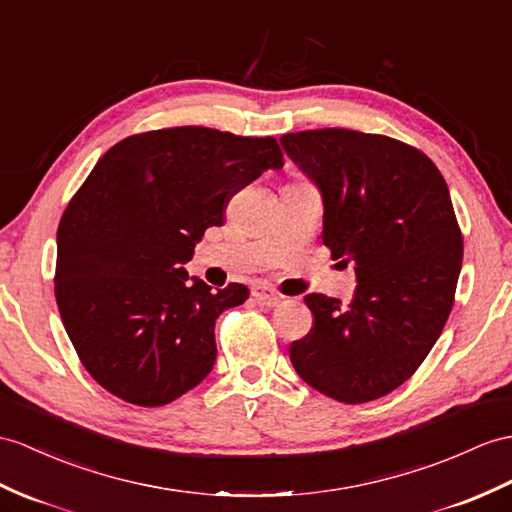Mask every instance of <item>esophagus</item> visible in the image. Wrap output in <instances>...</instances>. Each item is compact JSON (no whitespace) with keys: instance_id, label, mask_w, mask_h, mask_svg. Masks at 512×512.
<instances>
[{"instance_id":"34e87169","label":"esophagus","mask_w":512,"mask_h":512,"mask_svg":"<svg viewBox=\"0 0 512 512\" xmlns=\"http://www.w3.org/2000/svg\"><path fill=\"white\" fill-rule=\"evenodd\" d=\"M252 297L256 299L258 304H267V306L278 304V299H280L278 291H273L271 286H267V284H258V286H254V289H252Z\"/></svg>"}]
</instances>
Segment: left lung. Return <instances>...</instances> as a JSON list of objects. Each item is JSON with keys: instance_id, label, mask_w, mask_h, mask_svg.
Returning <instances> with one entry per match:
<instances>
[{"instance_id": "8db88e82", "label": "left lung", "mask_w": 512, "mask_h": 512, "mask_svg": "<svg viewBox=\"0 0 512 512\" xmlns=\"http://www.w3.org/2000/svg\"><path fill=\"white\" fill-rule=\"evenodd\" d=\"M323 195V245L352 263L356 293H313V328L289 347L306 384L343 404L395 391L430 354L450 310L463 234L450 191L421 149L345 128L282 136Z\"/></svg>"}]
</instances>
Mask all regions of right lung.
I'll return each instance as SVG.
<instances>
[{
    "mask_svg": "<svg viewBox=\"0 0 512 512\" xmlns=\"http://www.w3.org/2000/svg\"><path fill=\"white\" fill-rule=\"evenodd\" d=\"M282 158L273 136L180 126L132 134L97 160L60 219L54 293L80 363L108 393L156 408L208 376L215 319L249 291L191 284L182 265Z\"/></svg>",
    "mask_w": 512,
    "mask_h": 512,
    "instance_id": "1",
    "label": "right lung"
}]
</instances>
